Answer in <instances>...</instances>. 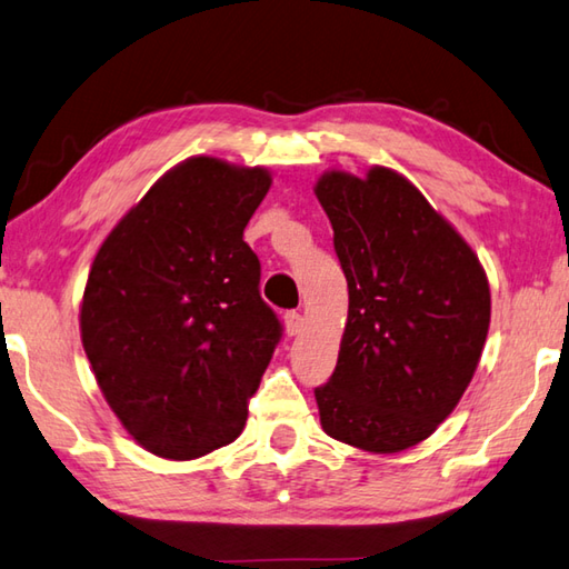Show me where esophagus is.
<instances>
[{
  "instance_id": "1",
  "label": "esophagus",
  "mask_w": 569,
  "mask_h": 569,
  "mask_svg": "<svg viewBox=\"0 0 569 569\" xmlns=\"http://www.w3.org/2000/svg\"><path fill=\"white\" fill-rule=\"evenodd\" d=\"M283 323H286V333L288 336H298V333H301V328H303V316L298 313V311H286L283 313Z\"/></svg>"
}]
</instances>
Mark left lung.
<instances>
[{
  "label": "left lung",
  "mask_w": 569,
  "mask_h": 569,
  "mask_svg": "<svg viewBox=\"0 0 569 569\" xmlns=\"http://www.w3.org/2000/svg\"><path fill=\"white\" fill-rule=\"evenodd\" d=\"M316 196L348 281L338 363L316 388L320 426L353 448L400 452L430 438L472 380L490 326L488 276L396 171H328Z\"/></svg>",
  "instance_id": "8db88e82"
}]
</instances>
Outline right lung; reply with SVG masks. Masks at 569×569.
<instances>
[{
    "label": "right lung",
    "mask_w": 569,
    "mask_h": 569,
    "mask_svg": "<svg viewBox=\"0 0 569 569\" xmlns=\"http://www.w3.org/2000/svg\"><path fill=\"white\" fill-rule=\"evenodd\" d=\"M271 189L261 167L193 157L151 186L91 263L81 343L121 426L159 458L241 436L283 336L243 229Z\"/></svg>",
    "instance_id": "right-lung-1"
}]
</instances>
